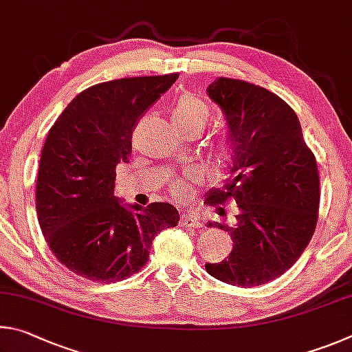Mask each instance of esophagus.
I'll list each match as a JSON object with an SVG mask.
<instances>
[{
  "instance_id": "esophagus-1",
  "label": "esophagus",
  "mask_w": 352,
  "mask_h": 352,
  "mask_svg": "<svg viewBox=\"0 0 352 352\" xmlns=\"http://www.w3.org/2000/svg\"><path fill=\"white\" fill-rule=\"evenodd\" d=\"M181 226L182 227H190V229H201V227L204 226V223H202L199 214L184 213L182 218H181Z\"/></svg>"
}]
</instances>
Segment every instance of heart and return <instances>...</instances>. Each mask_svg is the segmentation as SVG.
Returning <instances> with one entry per match:
<instances>
[{"mask_svg": "<svg viewBox=\"0 0 352 352\" xmlns=\"http://www.w3.org/2000/svg\"><path fill=\"white\" fill-rule=\"evenodd\" d=\"M173 125H175L179 131H186V129H196V131H202L206 128L208 117H210V111H208L207 104L199 100L198 97L192 94H186L179 98L176 103L175 109H173ZM233 157V145L229 140L221 142L217 150V160L221 166H226L232 162ZM188 192V184L186 181H176L173 184V193L176 196H186Z\"/></svg>", "mask_w": 352, "mask_h": 352, "instance_id": "1", "label": "heart"}]
</instances>
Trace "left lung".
I'll return each mask as SVG.
<instances>
[{
  "label": "left lung",
  "instance_id": "obj_1",
  "mask_svg": "<svg viewBox=\"0 0 352 352\" xmlns=\"http://www.w3.org/2000/svg\"><path fill=\"white\" fill-rule=\"evenodd\" d=\"M207 94L223 111L233 157L227 164L232 181L210 190L206 202L224 214L223 204L232 201L236 214L232 226L207 223L229 232L233 249L221 263H207L206 270L227 285H266L292 267L316 230V157L297 114L274 92L219 77Z\"/></svg>",
  "mask_w": 352,
  "mask_h": 352
}]
</instances>
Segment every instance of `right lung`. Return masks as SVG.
<instances>
[{
  "mask_svg": "<svg viewBox=\"0 0 352 352\" xmlns=\"http://www.w3.org/2000/svg\"><path fill=\"white\" fill-rule=\"evenodd\" d=\"M177 74L111 80L85 89L58 116L43 146L36 217L57 260L97 283L125 280L148 263L160 230L176 227L168 202L123 204L116 168L129 162L135 123Z\"/></svg>",
  "mask_w": 352,
  "mask_h": 352,
  "instance_id": "1",
  "label": "right lung"
}]
</instances>
